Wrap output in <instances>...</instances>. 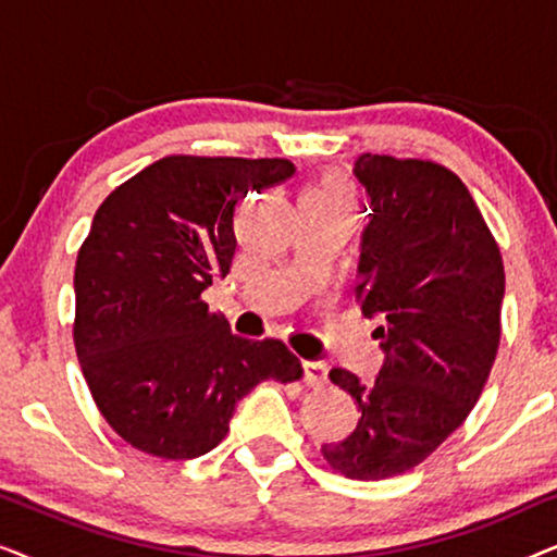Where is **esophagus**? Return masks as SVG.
<instances>
[{"mask_svg": "<svg viewBox=\"0 0 557 557\" xmlns=\"http://www.w3.org/2000/svg\"><path fill=\"white\" fill-rule=\"evenodd\" d=\"M304 383L309 387H322L326 383V364L324 362H304Z\"/></svg>", "mask_w": 557, "mask_h": 557, "instance_id": "34e87169", "label": "esophagus"}]
</instances>
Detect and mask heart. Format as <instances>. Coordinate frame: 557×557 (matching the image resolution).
<instances>
[{
	"mask_svg": "<svg viewBox=\"0 0 557 557\" xmlns=\"http://www.w3.org/2000/svg\"><path fill=\"white\" fill-rule=\"evenodd\" d=\"M301 200H314L322 205H332V208H342L352 212L355 208V187L349 185V180L339 172H324L322 177L314 180Z\"/></svg>",
	"mask_w": 557,
	"mask_h": 557,
	"instance_id": "b5f03b06",
	"label": "heart"
}]
</instances>
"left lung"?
Listing matches in <instances>:
<instances>
[{
  "label": "left lung",
  "instance_id": "1",
  "mask_svg": "<svg viewBox=\"0 0 557 557\" xmlns=\"http://www.w3.org/2000/svg\"><path fill=\"white\" fill-rule=\"evenodd\" d=\"M355 177L372 208L355 299L380 319L385 364L372 385L330 372L362 416L322 456L347 479L380 482L429 459L476 406L499 349L505 265L448 166L364 151Z\"/></svg>",
  "mask_w": 557,
  "mask_h": 557
}]
</instances>
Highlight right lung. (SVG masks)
<instances>
[{
    "label": "right lung",
    "instance_id": "obj_1",
    "mask_svg": "<svg viewBox=\"0 0 557 557\" xmlns=\"http://www.w3.org/2000/svg\"><path fill=\"white\" fill-rule=\"evenodd\" d=\"M292 174L288 159L172 154L96 210L75 261V355L106 423L139 451L208 454L243 395L304 375L284 342L243 339L202 301L233 265L238 205Z\"/></svg>",
    "mask_w": 557,
    "mask_h": 557
}]
</instances>
